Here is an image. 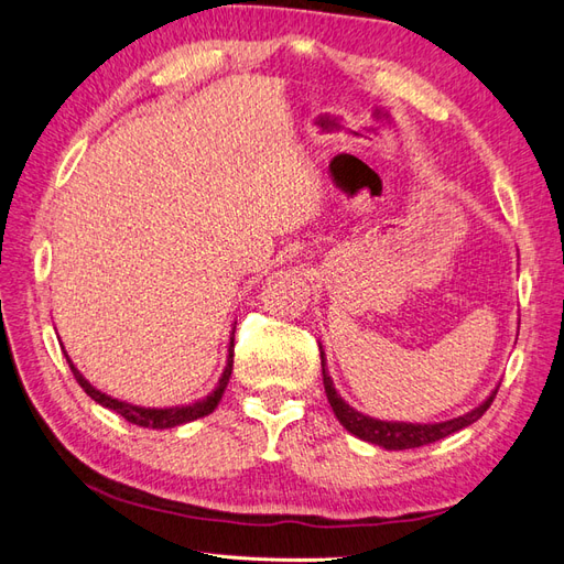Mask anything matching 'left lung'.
Instances as JSON below:
<instances>
[{
  "label": "left lung",
  "instance_id": "1",
  "mask_svg": "<svg viewBox=\"0 0 564 564\" xmlns=\"http://www.w3.org/2000/svg\"><path fill=\"white\" fill-rule=\"evenodd\" d=\"M322 350V377H324V388H326V398L330 402V408H334V414L338 416V422L348 429L352 436L362 438L367 443L373 445H381L386 451H410V447H422L429 443H436L445 436H451V433L465 429L469 424H474L476 420H481L484 412L490 408V402H494L496 391H490V395L481 402L479 408H474L471 412L455 416V420H447V422H436V424H410V422H381V420H373V416H367L362 412H357L355 408H350L348 402H345L336 386L334 379L328 377V369H326V355L324 348L319 345Z\"/></svg>",
  "mask_w": 564,
  "mask_h": 564
}]
</instances>
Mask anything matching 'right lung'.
<instances>
[{
  "instance_id": "1",
  "label": "right lung",
  "mask_w": 564,
  "mask_h": 564,
  "mask_svg": "<svg viewBox=\"0 0 564 564\" xmlns=\"http://www.w3.org/2000/svg\"><path fill=\"white\" fill-rule=\"evenodd\" d=\"M234 334H236V328L230 330L226 369H224L221 379H219V383H216L214 391L207 398H202L197 402H191V405H176V408H140V405H133V402H126V400L111 398V395H107L102 391H97V388L76 369V365L70 362L68 352L64 348L62 350H64L66 362H68L70 371H74V377L80 383L83 391L88 393L95 402H99V405L121 414L126 422L144 426V429H173V426H181V424H187V422H195V420H199V416H207V414H212L216 410V405H219V400H221L226 386H228V379H230V371H234Z\"/></svg>"
}]
</instances>
